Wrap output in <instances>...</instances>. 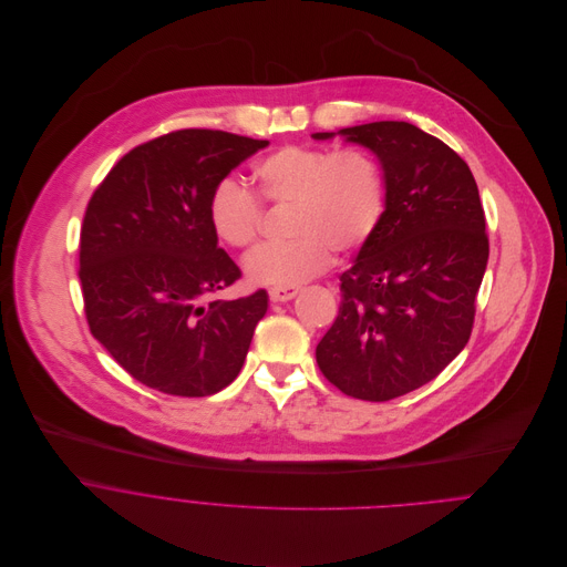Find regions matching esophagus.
Instances as JSON below:
<instances>
[{
  "label": "esophagus",
  "instance_id": "obj_1",
  "mask_svg": "<svg viewBox=\"0 0 567 567\" xmlns=\"http://www.w3.org/2000/svg\"><path fill=\"white\" fill-rule=\"evenodd\" d=\"M297 292H299V288H297V286L270 288V299H272V301H277V303H281V301H290V299H295V297H297Z\"/></svg>",
  "mask_w": 567,
  "mask_h": 567
}]
</instances>
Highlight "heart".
<instances>
[{
  "instance_id": "heart-1",
  "label": "heart",
  "mask_w": 567,
  "mask_h": 567,
  "mask_svg": "<svg viewBox=\"0 0 567 567\" xmlns=\"http://www.w3.org/2000/svg\"><path fill=\"white\" fill-rule=\"evenodd\" d=\"M257 194L275 209H288L290 243L257 248L246 275L259 286H299L329 268L333 252L351 255L384 225L389 187L380 162L360 148H312L288 144L255 163ZM214 236L246 250L264 234L266 209L252 192L223 178L209 194Z\"/></svg>"
}]
</instances>
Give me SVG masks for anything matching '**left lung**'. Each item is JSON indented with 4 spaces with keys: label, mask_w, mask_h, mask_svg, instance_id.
<instances>
[{
    "label": "left lung",
    "mask_w": 567,
    "mask_h": 567,
    "mask_svg": "<svg viewBox=\"0 0 567 567\" xmlns=\"http://www.w3.org/2000/svg\"><path fill=\"white\" fill-rule=\"evenodd\" d=\"M340 135L378 157L389 209L340 275L317 362L344 395L389 402L434 380L467 344L488 259L485 209L470 165L421 128L371 122Z\"/></svg>",
    "instance_id": "8db88e82"
}]
</instances>
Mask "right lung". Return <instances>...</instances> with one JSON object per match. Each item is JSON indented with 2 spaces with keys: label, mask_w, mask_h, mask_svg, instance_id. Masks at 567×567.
Listing matches in <instances>:
<instances>
[{
  "label": "right lung",
  "mask_w": 567,
  "mask_h": 567,
  "mask_svg": "<svg viewBox=\"0 0 567 567\" xmlns=\"http://www.w3.org/2000/svg\"><path fill=\"white\" fill-rule=\"evenodd\" d=\"M266 140L183 128L135 146L89 198L81 229L84 317L113 360L148 389L207 398L229 386L268 295H218L243 272L218 246L209 194Z\"/></svg>",
  "instance_id": "add662e5"
}]
</instances>
